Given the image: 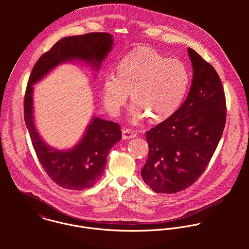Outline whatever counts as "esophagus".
Segmentation results:
<instances>
[{
    "label": "esophagus",
    "instance_id": "esophagus-1",
    "mask_svg": "<svg viewBox=\"0 0 249 249\" xmlns=\"http://www.w3.org/2000/svg\"><path fill=\"white\" fill-rule=\"evenodd\" d=\"M137 135L136 131L130 129V128H124L123 129V139H131V138H135Z\"/></svg>",
    "mask_w": 249,
    "mask_h": 249
}]
</instances>
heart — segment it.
I'll return each mask as SVG.
<instances>
[{
    "mask_svg": "<svg viewBox=\"0 0 249 249\" xmlns=\"http://www.w3.org/2000/svg\"><path fill=\"white\" fill-rule=\"evenodd\" d=\"M189 82V71L182 62L167 59L150 48H139L121 60L118 72L106 74L103 100L108 112L117 115L130 90L131 120L138 122L148 115L159 122L177 111Z\"/></svg>",
    "mask_w": 249,
    "mask_h": 249,
    "instance_id": "heart-1",
    "label": "heart"
}]
</instances>
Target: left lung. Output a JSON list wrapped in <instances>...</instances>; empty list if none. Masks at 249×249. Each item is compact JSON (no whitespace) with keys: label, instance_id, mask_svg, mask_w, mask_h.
Returning <instances> with one entry per match:
<instances>
[{"label":"left lung","instance_id":"8db88e82","mask_svg":"<svg viewBox=\"0 0 249 249\" xmlns=\"http://www.w3.org/2000/svg\"><path fill=\"white\" fill-rule=\"evenodd\" d=\"M193 80L186 101L146 131L148 157L142 180L152 191L175 194L193 185L207 168L226 120L221 80L213 66L188 49Z\"/></svg>","mask_w":249,"mask_h":249}]
</instances>
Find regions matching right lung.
Returning a JSON list of instances; mask_svg holds the SVG:
<instances>
[{
    "mask_svg": "<svg viewBox=\"0 0 249 249\" xmlns=\"http://www.w3.org/2000/svg\"><path fill=\"white\" fill-rule=\"evenodd\" d=\"M112 47L113 36L107 33L64 37L38 59L29 78L24 101L25 123L40 164L50 178L64 189H88L102 178L109 150L122 139L121 128L114 122L93 116L73 147L67 150L52 147L43 141L35 124L34 85L66 62L82 61L99 71Z\"/></svg>",
    "mask_w": 249,
    "mask_h": 249,
    "instance_id": "1",
    "label": "right lung"
}]
</instances>
